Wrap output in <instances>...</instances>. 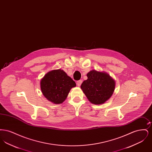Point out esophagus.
<instances>
[{
	"label": "esophagus",
	"mask_w": 152,
	"mask_h": 152,
	"mask_svg": "<svg viewBox=\"0 0 152 152\" xmlns=\"http://www.w3.org/2000/svg\"><path fill=\"white\" fill-rule=\"evenodd\" d=\"M82 82H83L82 80H79V81H77V86L78 87H80V86H81Z\"/></svg>",
	"instance_id": "obj_1"
}]
</instances>
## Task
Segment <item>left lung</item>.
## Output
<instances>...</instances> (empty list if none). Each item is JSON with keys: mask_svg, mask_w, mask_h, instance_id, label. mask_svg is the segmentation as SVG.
Instances as JSON below:
<instances>
[{"mask_svg": "<svg viewBox=\"0 0 152 152\" xmlns=\"http://www.w3.org/2000/svg\"><path fill=\"white\" fill-rule=\"evenodd\" d=\"M81 89L91 103L100 105L110 98L115 89V81L108 73L92 70L87 73Z\"/></svg>", "mask_w": 152, "mask_h": 152, "instance_id": "8db88e82", "label": "left lung"}]
</instances>
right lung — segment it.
<instances>
[{
  "instance_id": "obj_1",
  "label": "right lung",
  "mask_w": 152,
  "mask_h": 152,
  "mask_svg": "<svg viewBox=\"0 0 152 152\" xmlns=\"http://www.w3.org/2000/svg\"><path fill=\"white\" fill-rule=\"evenodd\" d=\"M76 83L62 69H54L47 73L40 81L44 96L52 103L61 104L65 101Z\"/></svg>"
}]
</instances>
